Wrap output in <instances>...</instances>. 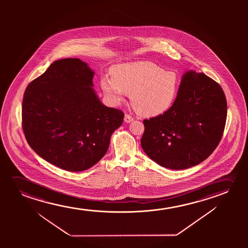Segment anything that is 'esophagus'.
Returning <instances> with one entry per match:
<instances>
[{
    "label": "esophagus",
    "instance_id": "34e87169",
    "mask_svg": "<svg viewBox=\"0 0 248 248\" xmlns=\"http://www.w3.org/2000/svg\"><path fill=\"white\" fill-rule=\"evenodd\" d=\"M124 122L127 123V124H129V123L132 122L134 119H133L131 116L129 115V114H125V115H124Z\"/></svg>",
    "mask_w": 248,
    "mask_h": 248
}]
</instances>
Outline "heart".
I'll list each match as a JSON object with an SVG mask.
<instances>
[{
    "mask_svg": "<svg viewBox=\"0 0 248 248\" xmlns=\"http://www.w3.org/2000/svg\"><path fill=\"white\" fill-rule=\"evenodd\" d=\"M112 78L103 77L101 88L114 104L130 93V101L140 115L156 117L168 112L176 100L180 78L152 62H133L113 66Z\"/></svg>",
    "mask_w": 248,
    "mask_h": 248,
    "instance_id": "heart-1",
    "label": "heart"
}]
</instances>
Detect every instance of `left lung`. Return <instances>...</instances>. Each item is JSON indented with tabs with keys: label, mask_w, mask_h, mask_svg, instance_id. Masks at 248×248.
<instances>
[{
	"label": "left lung",
	"mask_w": 248,
	"mask_h": 248,
	"mask_svg": "<svg viewBox=\"0 0 248 248\" xmlns=\"http://www.w3.org/2000/svg\"><path fill=\"white\" fill-rule=\"evenodd\" d=\"M226 117L227 102L220 85L203 73L188 70L171 108L144 120L143 151L170 170L196 166L217 147Z\"/></svg>",
	"instance_id": "1"
}]
</instances>
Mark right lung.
Segmentation results:
<instances>
[{
    "mask_svg": "<svg viewBox=\"0 0 248 248\" xmlns=\"http://www.w3.org/2000/svg\"><path fill=\"white\" fill-rule=\"evenodd\" d=\"M95 72L78 58L51 63L28 85L23 129L39 156L62 170L80 172L98 163L124 114L104 105L93 88Z\"/></svg>",
    "mask_w": 248,
    "mask_h": 248,
    "instance_id": "1",
    "label": "right lung"
}]
</instances>
